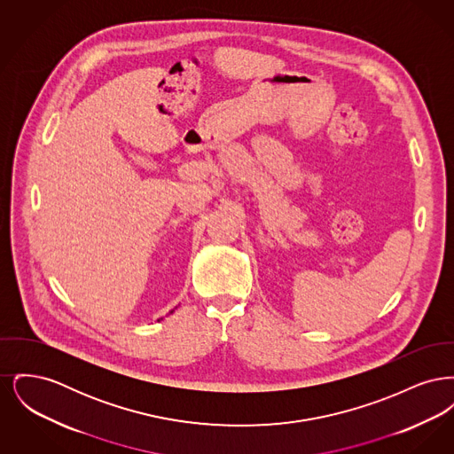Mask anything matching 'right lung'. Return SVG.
<instances>
[{"instance_id":"obj_1","label":"right lung","mask_w":454,"mask_h":454,"mask_svg":"<svg viewBox=\"0 0 454 454\" xmlns=\"http://www.w3.org/2000/svg\"><path fill=\"white\" fill-rule=\"evenodd\" d=\"M172 311H173V309H172ZM172 311H170V313H172Z\"/></svg>"}]
</instances>
